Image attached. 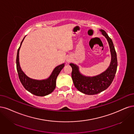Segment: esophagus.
Here are the masks:
<instances>
[{
    "instance_id": "34e87169",
    "label": "esophagus",
    "mask_w": 134,
    "mask_h": 134,
    "mask_svg": "<svg viewBox=\"0 0 134 134\" xmlns=\"http://www.w3.org/2000/svg\"><path fill=\"white\" fill-rule=\"evenodd\" d=\"M67 61H68V62H70V59H67Z\"/></svg>"
}]
</instances>
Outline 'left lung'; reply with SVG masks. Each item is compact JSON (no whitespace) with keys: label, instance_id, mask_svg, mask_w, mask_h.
<instances>
[{"label":"left lung","instance_id":"obj_1","mask_svg":"<svg viewBox=\"0 0 134 134\" xmlns=\"http://www.w3.org/2000/svg\"><path fill=\"white\" fill-rule=\"evenodd\" d=\"M100 31L107 39L111 54V61L107 70L96 77H87L81 75L76 65L70 64L72 68V78L74 85L79 91L88 95L97 94L107 89L114 78L117 70L116 53L113 41L104 30Z\"/></svg>","mask_w":134,"mask_h":134}]
</instances>
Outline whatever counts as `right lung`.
Returning a JSON list of instances; mask_svg holds the SVG:
<instances>
[{
  "label": "right lung",
  "mask_w": 134,
  "mask_h": 134,
  "mask_svg": "<svg viewBox=\"0 0 134 134\" xmlns=\"http://www.w3.org/2000/svg\"><path fill=\"white\" fill-rule=\"evenodd\" d=\"M24 38L21 42L20 46L18 49L16 56V69L19 80L20 81L24 87L27 91L33 94L35 96L40 97L47 96L52 93L54 89H55L56 78L59 72H61L62 69L63 68L64 64H62L54 68L51 75L47 80L37 81L32 80V79L29 78L22 71L19 64V50Z\"/></svg>",
  "instance_id": "obj_1"
}]
</instances>
